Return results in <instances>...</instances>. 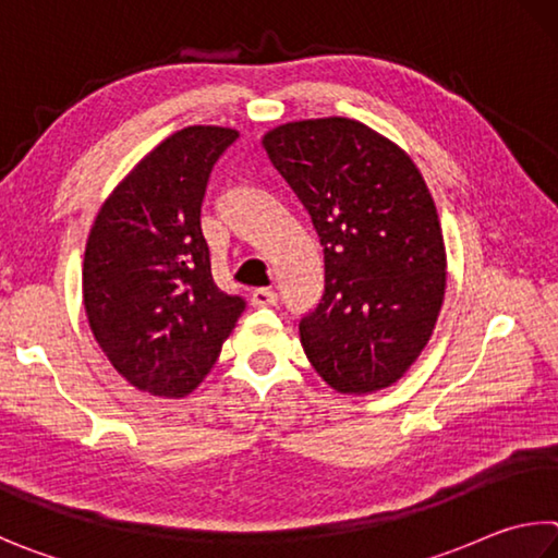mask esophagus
<instances>
[{
  "label": "esophagus",
  "instance_id": "34e87169",
  "mask_svg": "<svg viewBox=\"0 0 558 558\" xmlns=\"http://www.w3.org/2000/svg\"><path fill=\"white\" fill-rule=\"evenodd\" d=\"M278 302V292L270 288H256L251 292V305L253 307H272Z\"/></svg>",
  "mask_w": 558,
  "mask_h": 558
}]
</instances>
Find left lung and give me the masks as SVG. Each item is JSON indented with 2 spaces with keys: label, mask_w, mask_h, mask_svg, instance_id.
<instances>
[{
  "label": "left lung",
  "mask_w": 558,
  "mask_h": 558,
  "mask_svg": "<svg viewBox=\"0 0 558 558\" xmlns=\"http://www.w3.org/2000/svg\"><path fill=\"white\" fill-rule=\"evenodd\" d=\"M263 148L307 209L324 251V292L300 319L312 368L363 395L402 378L437 324L447 253L417 166L343 117L292 121Z\"/></svg>",
  "instance_id": "1"
}]
</instances>
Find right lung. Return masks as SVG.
Instances as JSON below:
<instances>
[{"label":"right lung","instance_id":"right-lung-1","mask_svg":"<svg viewBox=\"0 0 558 558\" xmlns=\"http://www.w3.org/2000/svg\"><path fill=\"white\" fill-rule=\"evenodd\" d=\"M239 131L187 126L111 192L89 231L85 312L121 376L158 398H185L215 366L246 307L219 290L202 234V199Z\"/></svg>","mask_w":558,"mask_h":558}]
</instances>
